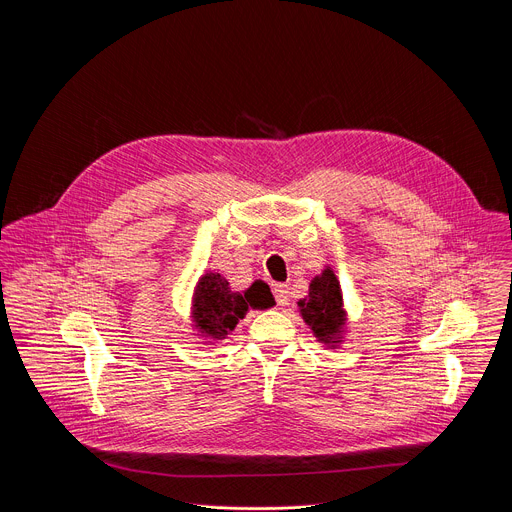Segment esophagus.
I'll use <instances>...</instances> for the list:
<instances>
[{"instance_id":"esophagus-1","label":"esophagus","mask_w":512,"mask_h":512,"mask_svg":"<svg viewBox=\"0 0 512 512\" xmlns=\"http://www.w3.org/2000/svg\"><path fill=\"white\" fill-rule=\"evenodd\" d=\"M273 295H275V301H277V305H287V301H289V289H287V285H281V283H277V285H273Z\"/></svg>"}]
</instances>
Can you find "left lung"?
<instances>
[{
  "instance_id": "obj_1",
  "label": "left lung",
  "mask_w": 512,
  "mask_h": 512,
  "mask_svg": "<svg viewBox=\"0 0 512 512\" xmlns=\"http://www.w3.org/2000/svg\"><path fill=\"white\" fill-rule=\"evenodd\" d=\"M303 321L311 327L317 342L335 348L342 342L346 329V309L342 287L331 267H325L321 275H315L309 283V295L297 301Z\"/></svg>"
}]
</instances>
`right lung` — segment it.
Here are the masks:
<instances>
[{"label": "right lung", "mask_w": 512, "mask_h": 512, "mask_svg": "<svg viewBox=\"0 0 512 512\" xmlns=\"http://www.w3.org/2000/svg\"><path fill=\"white\" fill-rule=\"evenodd\" d=\"M269 305H273V295L263 281H255L247 291L239 293L231 291L221 273H205L195 287L193 321L201 333L223 339L249 309H267Z\"/></svg>", "instance_id": "add662e5"}]
</instances>
